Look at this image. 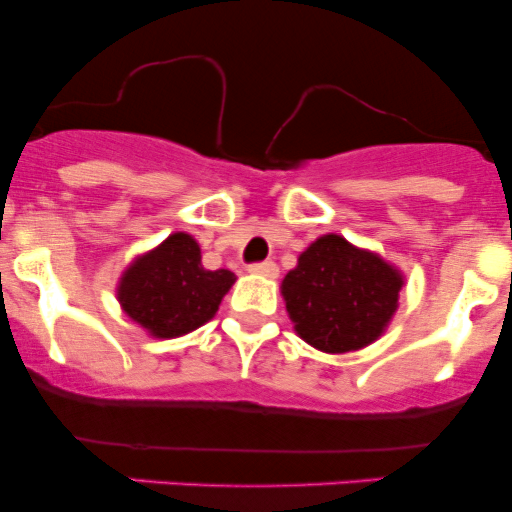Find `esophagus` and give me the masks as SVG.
Returning <instances> with one entry per match:
<instances>
[{
  "mask_svg": "<svg viewBox=\"0 0 512 512\" xmlns=\"http://www.w3.org/2000/svg\"><path fill=\"white\" fill-rule=\"evenodd\" d=\"M248 269L252 274L269 276V279H276V276H279V267H276L274 262H255V264H250Z\"/></svg>",
  "mask_w": 512,
  "mask_h": 512,
  "instance_id": "1",
  "label": "esophagus"
}]
</instances>
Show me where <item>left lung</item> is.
<instances>
[{
	"mask_svg": "<svg viewBox=\"0 0 512 512\" xmlns=\"http://www.w3.org/2000/svg\"><path fill=\"white\" fill-rule=\"evenodd\" d=\"M404 276L375 252L330 233L298 257L281 281L293 330L327 354L368 346L397 310Z\"/></svg>",
	"mask_w": 512,
	"mask_h": 512,
	"instance_id": "left-lung-1",
	"label": "left lung"
}]
</instances>
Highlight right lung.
Segmentation results:
<instances>
[{
	"label": "right lung",
	"mask_w": 512,
	"mask_h": 512,
	"mask_svg": "<svg viewBox=\"0 0 512 512\" xmlns=\"http://www.w3.org/2000/svg\"><path fill=\"white\" fill-rule=\"evenodd\" d=\"M233 281L236 274L228 269L202 267L195 238L173 233L129 264L117 286V301L146 332L173 339L209 322Z\"/></svg>",
	"instance_id": "add662e5"
}]
</instances>
